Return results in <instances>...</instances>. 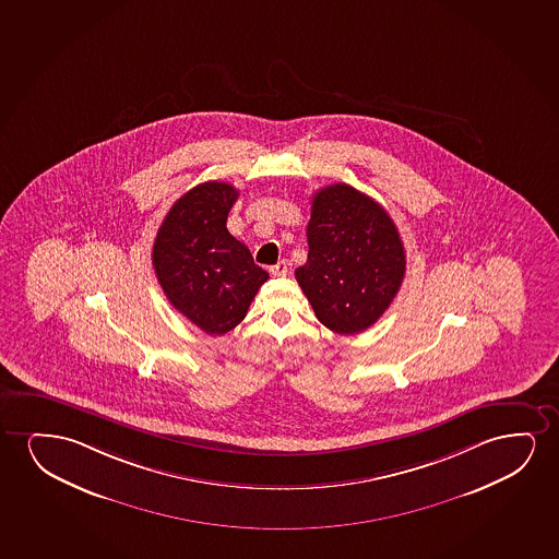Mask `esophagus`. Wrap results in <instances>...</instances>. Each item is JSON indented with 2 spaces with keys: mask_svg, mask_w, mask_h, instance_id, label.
<instances>
[{
  "mask_svg": "<svg viewBox=\"0 0 559 559\" xmlns=\"http://www.w3.org/2000/svg\"><path fill=\"white\" fill-rule=\"evenodd\" d=\"M269 273L273 276H284L288 273V261H278L276 265L269 267Z\"/></svg>",
  "mask_w": 559,
  "mask_h": 559,
  "instance_id": "esophagus-1",
  "label": "esophagus"
}]
</instances>
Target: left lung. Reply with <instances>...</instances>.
I'll use <instances>...</instances> for the list:
<instances>
[{
    "label": "left lung",
    "instance_id": "1",
    "mask_svg": "<svg viewBox=\"0 0 559 559\" xmlns=\"http://www.w3.org/2000/svg\"><path fill=\"white\" fill-rule=\"evenodd\" d=\"M307 245L296 281L317 319L345 336L372 326L405 278V248L390 214L349 185H330L314 192Z\"/></svg>",
    "mask_w": 559,
    "mask_h": 559
}]
</instances>
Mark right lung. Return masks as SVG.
Segmentation results:
<instances>
[{"label": "right lung", "mask_w": 559, "mask_h": 559, "mask_svg": "<svg viewBox=\"0 0 559 559\" xmlns=\"http://www.w3.org/2000/svg\"><path fill=\"white\" fill-rule=\"evenodd\" d=\"M237 199L233 185H197L169 207L154 238L153 265L166 298L212 336L227 334L245 319L269 278L227 230Z\"/></svg>", "instance_id": "obj_1"}]
</instances>
